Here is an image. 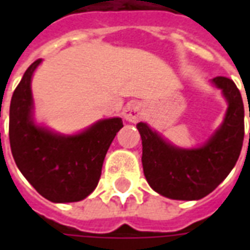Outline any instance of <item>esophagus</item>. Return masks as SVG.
Returning <instances> with one entry per match:
<instances>
[{
	"instance_id": "obj_1",
	"label": "esophagus",
	"mask_w": 250,
	"mask_h": 250,
	"mask_svg": "<svg viewBox=\"0 0 250 250\" xmlns=\"http://www.w3.org/2000/svg\"><path fill=\"white\" fill-rule=\"evenodd\" d=\"M123 115H125V119L131 122V123H136L138 120L142 118V107L141 104L136 103V102H130L127 103V105L123 109Z\"/></svg>"
}]
</instances>
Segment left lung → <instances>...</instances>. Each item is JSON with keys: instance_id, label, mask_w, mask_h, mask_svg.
I'll use <instances>...</instances> for the list:
<instances>
[{"instance_id": "1", "label": "left lung", "mask_w": 250, "mask_h": 250, "mask_svg": "<svg viewBox=\"0 0 250 250\" xmlns=\"http://www.w3.org/2000/svg\"><path fill=\"white\" fill-rule=\"evenodd\" d=\"M228 102L224 123L198 148H179L146 123H138L142 138V165L147 182L163 197L194 201L206 197L228 177L240 157L244 142V103L233 80L213 79ZM250 118V111H249Z\"/></svg>"}]
</instances>
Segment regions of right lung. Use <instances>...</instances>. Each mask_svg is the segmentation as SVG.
<instances>
[{"label": "right lung", "mask_w": 250, "mask_h": 250, "mask_svg": "<svg viewBox=\"0 0 250 250\" xmlns=\"http://www.w3.org/2000/svg\"><path fill=\"white\" fill-rule=\"evenodd\" d=\"M41 60L25 71L9 111V141L14 162L37 193L52 202H77L92 193L120 118L99 120L77 135H59L35 125L30 82Z\"/></svg>", "instance_id": "obj_1"}]
</instances>
